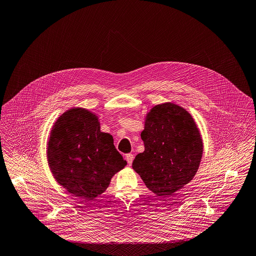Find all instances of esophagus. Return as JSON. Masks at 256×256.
Masks as SVG:
<instances>
[{"mask_svg":"<svg viewBox=\"0 0 256 256\" xmlns=\"http://www.w3.org/2000/svg\"><path fill=\"white\" fill-rule=\"evenodd\" d=\"M125 158H126V160H127L128 165H131L132 162H133V160H134V156H133L132 154H127L125 156Z\"/></svg>","mask_w":256,"mask_h":256,"instance_id":"1","label":"esophagus"}]
</instances>
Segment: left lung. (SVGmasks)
<instances>
[{
  "label": "left lung",
  "instance_id": "8db88e82",
  "mask_svg": "<svg viewBox=\"0 0 256 256\" xmlns=\"http://www.w3.org/2000/svg\"><path fill=\"white\" fill-rule=\"evenodd\" d=\"M144 150L133 169L158 196L168 198L190 183L202 160L204 144L192 116L173 102L154 106L140 133Z\"/></svg>",
  "mask_w": 256,
  "mask_h": 256
}]
</instances>
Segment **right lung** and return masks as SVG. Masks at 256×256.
<instances>
[{
	"label": "right lung",
	"instance_id": "1",
	"mask_svg": "<svg viewBox=\"0 0 256 256\" xmlns=\"http://www.w3.org/2000/svg\"><path fill=\"white\" fill-rule=\"evenodd\" d=\"M46 158L56 181L84 200L102 194L127 164L112 136L100 131L98 117L83 108H70L54 123Z\"/></svg>",
	"mask_w": 256,
	"mask_h": 256
}]
</instances>
